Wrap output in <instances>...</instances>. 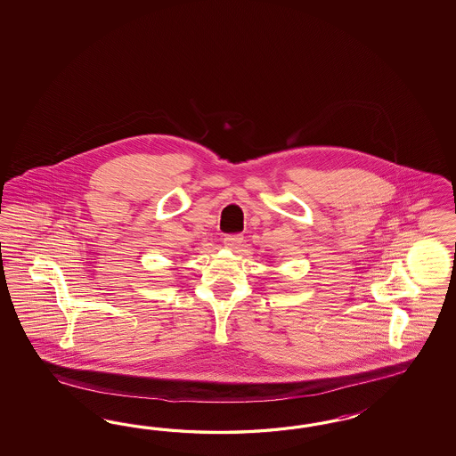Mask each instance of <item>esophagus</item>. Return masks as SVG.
I'll list each match as a JSON object with an SVG mask.
<instances>
[{
  "instance_id": "obj_1",
  "label": "esophagus",
  "mask_w": 456,
  "mask_h": 456,
  "mask_svg": "<svg viewBox=\"0 0 456 456\" xmlns=\"http://www.w3.org/2000/svg\"><path fill=\"white\" fill-rule=\"evenodd\" d=\"M242 242H244V237L240 234H227L224 237V246L227 248H240Z\"/></svg>"
}]
</instances>
